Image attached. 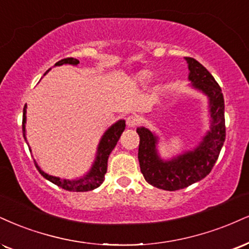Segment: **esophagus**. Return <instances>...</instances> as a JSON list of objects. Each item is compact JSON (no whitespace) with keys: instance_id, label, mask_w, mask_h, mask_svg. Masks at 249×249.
I'll use <instances>...</instances> for the list:
<instances>
[{"instance_id":"34e87169","label":"esophagus","mask_w":249,"mask_h":249,"mask_svg":"<svg viewBox=\"0 0 249 249\" xmlns=\"http://www.w3.org/2000/svg\"><path fill=\"white\" fill-rule=\"evenodd\" d=\"M138 123H139V118L137 116H128L126 118V125L128 127L137 126Z\"/></svg>"}]
</instances>
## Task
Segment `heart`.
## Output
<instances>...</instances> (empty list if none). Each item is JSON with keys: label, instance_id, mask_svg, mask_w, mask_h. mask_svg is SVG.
I'll use <instances>...</instances> for the list:
<instances>
[{"label": "heart", "instance_id": "b5f03b06", "mask_svg": "<svg viewBox=\"0 0 249 249\" xmlns=\"http://www.w3.org/2000/svg\"><path fill=\"white\" fill-rule=\"evenodd\" d=\"M149 77H151V71H139V73H138L136 75V80L138 81V82L143 83V82H146V81H147Z\"/></svg>", "mask_w": 249, "mask_h": 249}]
</instances>
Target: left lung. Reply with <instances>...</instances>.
<instances>
[{
	"instance_id": "left-lung-1",
	"label": "left lung",
	"mask_w": 249,
	"mask_h": 249,
	"mask_svg": "<svg viewBox=\"0 0 249 249\" xmlns=\"http://www.w3.org/2000/svg\"><path fill=\"white\" fill-rule=\"evenodd\" d=\"M184 59L189 70L188 80L191 82L190 87L208 97L210 115L208 132L195 148L164 160L158 151L157 134L143 126L137 128L140 137L138 159L143 178L153 187L168 191L183 189L209 175L219 157L226 134L225 106L219 85L197 60Z\"/></svg>"
}]
</instances>
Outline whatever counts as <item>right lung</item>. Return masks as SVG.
<instances>
[{
    "label": "right lung",
    "instance_id": "add662e5",
    "mask_svg": "<svg viewBox=\"0 0 249 249\" xmlns=\"http://www.w3.org/2000/svg\"><path fill=\"white\" fill-rule=\"evenodd\" d=\"M80 64V61L77 59L74 58H67L62 59L60 61L56 62L54 66H61V65H71V66H77ZM51 71V68L46 71L45 74H47ZM44 74V75H45ZM25 124H26V104L24 107L23 110V137L25 139L26 143V130H25ZM125 130V121L124 119H119L118 122H116L115 124H112L106 132L102 136L100 142L97 146V152H96V157L94 162L91 164V168L88 170V173H86L85 175L77 178L75 179H67V178H60L56 176L49 175L47 173H45L44 170L40 169V167L38 166V163L36 162V167L39 170V173L44 176L45 178L49 179L50 182L58 185V187L62 188V189L68 190V191H76V193H81V191H90L94 190L96 188H98L103 183L104 181V175H106L107 169V159H109L110 153L112 152V149L115 148L117 145V142L121 138L122 133ZM29 146V143H28ZM30 152L31 148L29 147Z\"/></svg>",
    "mask_w": 249,
    "mask_h": 249
}]
</instances>
